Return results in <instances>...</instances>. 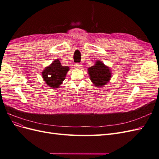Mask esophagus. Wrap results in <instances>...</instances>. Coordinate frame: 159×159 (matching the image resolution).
I'll list each match as a JSON object with an SVG mask.
<instances>
[{"instance_id": "34e87169", "label": "esophagus", "mask_w": 159, "mask_h": 159, "mask_svg": "<svg viewBox=\"0 0 159 159\" xmlns=\"http://www.w3.org/2000/svg\"><path fill=\"white\" fill-rule=\"evenodd\" d=\"M74 66L76 69H80L82 68V65H81V64L80 63H76Z\"/></svg>"}]
</instances>
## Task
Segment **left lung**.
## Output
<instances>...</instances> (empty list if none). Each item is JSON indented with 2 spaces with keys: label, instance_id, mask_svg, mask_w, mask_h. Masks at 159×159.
Returning <instances> with one entry per match:
<instances>
[{
  "label": "left lung",
  "instance_id": "obj_1",
  "mask_svg": "<svg viewBox=\"0 0 159 159\" xmlns=\"http://www.w3.org/2000/svg\"><path fill=\"white\" fill-rule=\"evenodd\" d=\"M91 81L98 87H102L108 83L111 78V71L101 61H97L94 66L88 68Z\"/></svg>",
  "mask_w": 159,
  "mask_h": 159
}]
</instances>
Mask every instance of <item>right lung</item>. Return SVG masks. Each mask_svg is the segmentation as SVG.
Listing matches in <instances>:
<instances>
[{
	"label": "right lung",
	"instance_id": "right-lung-1",
	"mask_svg": "<svg viewBox=\"0 0 159 159\" xmlns=\"http://www.w3.org/2000/svg\"><path fill=\"white\" fill-rule=\"evenodd\" d=\"M69 70L68 66H62L60 61L56 60L43 71V79L50 87L57 88L65 80L66 75Z\"/></svg>",
	"mask_w": 159,
	"mask_h": 159
}]
</instances>
